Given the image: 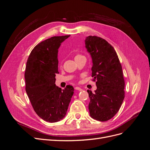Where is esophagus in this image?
Returning a JSON list of instances; mask_svg holds the SVG:
<instances>
[{"label": "esophagus", "mask_w": 150, "mask_h": 150, "mask_svg": "<svg viewBox=\"0 0 150 150\" xmlns=\"http://www.w3.org/2000/svg\"><path fill=\"white\" fill-rule=\"evenodd\" d=\"M75 89H76V90H78V91H82V90H83L81 88L78 87V86H76V87H75Z\"/></svg>", "instance_id": "obj_1"}]
</instances>
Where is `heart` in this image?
<instances>
[{
	"mask_svg": "<svg viewBox=\"0 0 150 150\" xmlns=\"http://www.w3.org/2000/svg\"><path fill=\"white\" fill-rule=\"evenodd\" d=\"M81 55H79V54H77V55H76V56H75V57H78V56H80Z\"/></svg>",
	"mask_w": 150,
	"mask_h": 150,
	"instance_id": "heart-1",
	"label": "heart"
}]
</instances>
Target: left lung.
Masks as SVG:
<instances>
[{"instance_id": "8db88e82", "label": "left lung", "mask_w": 150, "mask_h": 150, "mask_svg": "<svg viewBox=\"0 0 150 150\" xmlns=\"http://www.w3.org/2000/svg\"><path fill=\"white\" fill-rule=\"evenodd\" d=\"M85 44L92 58L93 81L97 86L94 93L87 91L89 114L94 120L106 121L119 111L125 98L121 64L114 47L105 39L89 35Z\"/></svg>"}]
</instances>
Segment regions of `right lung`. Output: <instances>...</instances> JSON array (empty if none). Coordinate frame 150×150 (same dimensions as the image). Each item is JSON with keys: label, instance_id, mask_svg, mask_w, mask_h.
<instances>
[{"label": "right lung", "instance_id": "1", "mask_svg": "<svg viewBox=\"0 0 150 150\" xmlns=\"http://www.w3.org/2000/svg\"><path fill=\"white\" fill-rule=\"evenodd\" d=\"M70 35L54 36L32 50L25 71V91L34 111L40 118L56 122L64 118L74 94V88L56 86L58 49Z\"/></svg>", "mask_w": 150, "mask_h": 150}]
</instances>
